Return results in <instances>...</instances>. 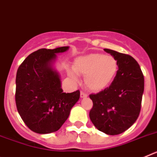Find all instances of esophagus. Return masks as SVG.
Wrapping results in <instances>:
<instances>
[{"mask_svg": "<svg viewBox=\"0 0 157 157\" xmlns=\"http://www.w3.org/2000/svg\"><path fill=\"white\" fill-rule=\"evenodd\" d=\"M80 97H81V98H87L88 96H87V94H86L84 92L81 91V93H80Z\"/></svg>", "mask_w": 157, "mask_h": 157, "instance_id": "esophagus-1", "label": "esophagus"}]
</instances>
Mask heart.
Wrapping results in <instances>:
<instances>
[{"label": "heart", "mask_w": 157, "mask_h": 157, "mask_svg": "<svg viewBox=\"0 0 157 157\" xmlns=\"http://www.w3.org/2000/svg\"><path fill=\"white\" fill-rule=\"evenodd\" d=\"M73 70L68 71V75L75 82H78L77 74L84 75V82L90 90H104L114 81L119 70L115 57L101 53H90L78 56L73 63Z\"/></svg>", "instance_id": "b5f03b06"}]
</instances>
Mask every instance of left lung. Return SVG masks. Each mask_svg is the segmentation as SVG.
<instances>
[{
	"instance_id": "left-lung-1",
	"label": "left lung",
	"mask_w": 157,
	"mask_h": 157,
	"mask_svg": "<svg viewBox=\"0 0 157 157\" xmlns=\"http://www.w3.org/2000/svg\"><path fill=\"white\" fill-rule=\"evenodd\" d=\"M104 50L116 58L119 70L110 86L90 95L94 104L90 118L100 131L116 135L130 128L139 116L144 76L132 56L109 48Z\"/></svg>"
}]
</instances>
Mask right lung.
<instances>
[{"instance_id":"add662e5","label":"right lung","mask_w":157,"mask_h":157,"mask_svg":"<svg viewBox=\"0 0 157 157\" xmlns=\"http://www.w3.org/2000/svg\"><path fill=\"white\" fill-rule=\"evenodd\" d=\"M69 49L41 48L29 55L18 68L16 104L19 116L34 132L57 131L65 123L80 98L79 90L63 93L60 75L54 63L57 54Z\"/></svg>"}]
</instances>
